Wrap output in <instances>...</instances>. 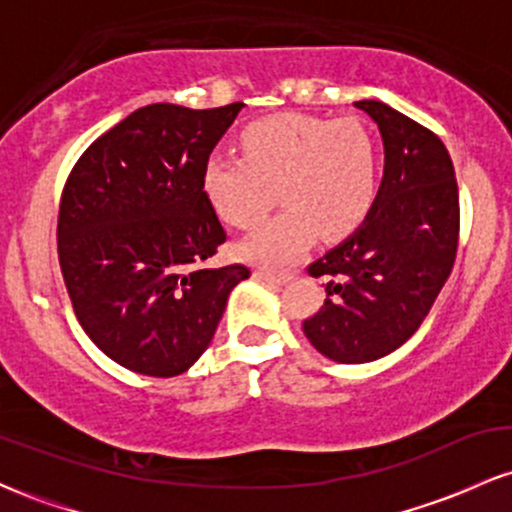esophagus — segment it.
Here are the masks:
<instances>
[{
	"instance_id": "obj_1",
	"label": "esophagus",
	"mask_w": 512,
	"mask_h": 512,
	"mask_svg": "<svg viewBox=\"0 0 512 512\" xmlns=\"http://www.w3.org/2000/svg\"><path fill=\"white\" fill-rule=\"evenodd\" d=\"M255 276L260 281H267V284H289V281L296 279V274H274L267 272V269H257Z\"/></svg>"
}]
</instances>
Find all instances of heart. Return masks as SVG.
Listing matches in <instances>:
<instances>
[{
    "label": "heart",
    "mask_w": 512,
    "mask_h": 512,
    "mask_svg": "<svg viewBox=\"0 0 512 512\" xmlns=\"http://www.w3.org/2000/svg\"><path fill=\"white\" fill-rule=\"evenodd\" d=\"M378 190V149L354 117L298 113L252 122L240 134V158L211 154L202 166L209 207L233 228L257 226L276 192L284 211L238 245L262 267H289L315 243L342 240L366 221Z\"/></svg>",
    "instance_id": "1"
}]
</instances>
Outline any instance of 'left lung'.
Returning <instances> with one entry per match:
<instances>
[{
  "label": "left lung",
  "instance_id": "left-lung-1",
  "mask_svg": "<svg viewBox=\"0 0 512 512\" xmlns=\"http://www.w3.org/2000/svg\"><path fill=\"white\" fill-rule=\"evenodd\" d=\"M385 146V170L366 221L308 267L327 276L325 303L303 320L322 356L368 363L421 327L448 281L460 236L450 154L431 129L380 101H358Z\"/></svg>",
  "mask_w": 512,
  "mask_h": 512
}]
</instances>
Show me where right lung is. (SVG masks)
Wrapping results in <instances>:
<instances>
[{"label": "right lung", "mask_w": 512, "mask_h": 512, "mask_svg": "<svg viewBox=\"0 0 512 512\" xmlns=\"http://www.w3.org/2000/svg\"><path fill=\"white\" fill-rule=\"evenodd\" d=\"M243 103H154L98 137L64 185L57 252L76 320L122 368L185 373L250 269H202L226 240L202 166Z\"/></svg>", "instance_id": "add662e5"}]
</instances>
